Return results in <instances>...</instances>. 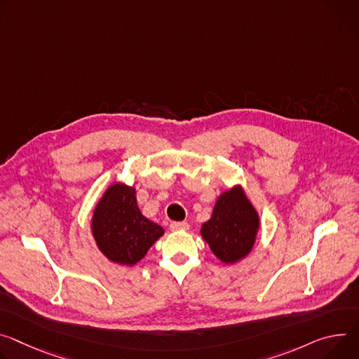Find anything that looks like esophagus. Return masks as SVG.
Listing matches in <instances>:
<instances>
[{"instance_id": "34e87169", "label": "esophagus", "mask_w": 359, "mask_h": 359, "mask_svg": "<svg viewBox=\"0 0 359 359\" xmlns=\"http://www.w3.org/2000/svg\"><path fill=\"white\" fill-rule=\"evenodd\" d=\"M187 229H189V223H187V222H172V223H170V231H172V232L187 231Z\"/></svg>"}]
</instances>
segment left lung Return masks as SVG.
<instances>
[{"label":"left lung","mask_w":359,"mask_h":359,"mask_svg":"<svg viewBox=\"0 0 359 359\" xmlns=\"http://www.w3.org/2000/svg\"><path fill=\"white\" fill-rule=\"evenodd\" d=\"M259 215L241 186L223 191L212 217L202 224V238L223 264H236L246 257L259 232Z\"/></svg>","instance_id":"8db88e82"}]
</instances>
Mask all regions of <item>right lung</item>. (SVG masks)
<instances>
[{
  "instance_id": "add662e5",
  "label": "right lung",
  "mask_w": 359,
  "mask_h": 359,
  "mask_svg": "<svg viewBox=\"0 0 359 359\" xmlns=\"http://www.w3.org/2000/svg\"><path fill=\"white\" fill-rule=\"evenodd\" d=\"M91 232L100 252L126 266L136 265L165 233L161 226L142 215L136 189L124 183L111 184L95 205Z\"/></svg>"
}]
</instances>
